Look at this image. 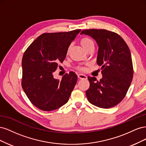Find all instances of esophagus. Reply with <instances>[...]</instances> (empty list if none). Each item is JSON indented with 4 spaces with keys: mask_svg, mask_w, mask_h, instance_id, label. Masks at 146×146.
<instances>
[{
    "mask_svg": "<svg viewBox=\"0 0 146 146\" xmlns=\"http://www.w3.org/2000/svg\"><path fill=\"white\" fill-rule=\"evenodd\" d=\"M77 77L78 78H80V79H86L87 78V77L85 76V75L82 74H78Z\"/></svg>",
    "mask_w": 146,
    "mask_h": 146,
    "instance_id": "34e87169",
    "label": "esophagus"
}]
</instances>
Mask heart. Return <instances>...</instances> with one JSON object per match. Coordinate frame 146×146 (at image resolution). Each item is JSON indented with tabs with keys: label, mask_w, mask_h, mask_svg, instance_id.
Listing matches in <instances>:
<instances>
[{
	"label": "heart",
	"mask_w": 146,
	"mask_h": 146,
	"mask_svg": "<svg viewBox=\"0 0 146 146\" xmlns=\"http://www.w3.org/2000/svg\"><path fill=\"white\" fill-rule=\"evenodd\" d=\"M81 45L82 46V47L86 49V50L89 48L91 46H94V42L92 41L91 39L88 38H83L81 40ZM70 47H71V46H69L68 48V52H69V50ZM79 70H85V68H83V67H79L78 68Z\"/></svg>",
	"instance_id": "1"
}]
</instances>
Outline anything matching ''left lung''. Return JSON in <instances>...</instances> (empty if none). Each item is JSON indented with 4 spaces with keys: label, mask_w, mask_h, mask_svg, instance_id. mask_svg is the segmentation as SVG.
I'll return each instance as SVG.
<instances>
[{
    "label": "left lung",
    "mask_w": 146,
    "mask_h": 146,
    "mask_svg": "<svg viewBox=\"0 0 146 146\" xmlns=\"http://www.w3.org/2000/svg\"><path fill=\"white\" fill-rule=\"evenodd\" d=\"M80 34L89 35L98 43L97 63L102 66V78L88 77L90 85L86 91L90 102L102 108L117 105L125 98L133 76L129 47L122 37L105 29H88Z\"/></svg>",
    "instance_id": "left-lung-1"
}]
</instances>
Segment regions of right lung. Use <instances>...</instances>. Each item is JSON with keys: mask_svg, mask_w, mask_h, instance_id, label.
<instances>
[{"mask_svg": "<svg viewBox=\"0 0 146 146\" xmlns=\"http://www.w3.org/2000/svg\"><path fill=\"white\" fill-rule=\"evenodd\" d=\"M80 31L43 33L25 51L22 60V87L38 108L53 111L68 102L77 81V75L69 72L60 80L53 73L58 63H63L70 43Z\"/></svg>", "mask_w": 146, "mask_h": 146, "instance_id": "right-lung-1", "label": "right lung"}]
</instances>
